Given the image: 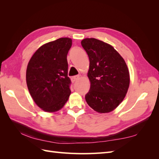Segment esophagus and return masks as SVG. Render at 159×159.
Listing matches in <instances>:
<instances>
[{
	"label": "esophagus",
	"mask_w": 159,
	"mask_h": 159,
	"mask_svg": "<svg viewBox=\"0 0 159 159\" xmlns=\"http://www.w3.org/2000/svg\"><path fill=\"white\" fill-rule=\"evenodd\" d=\"M80 78V76L79 75H76V76H72V78H71V80H72V82L74 83L76 82Z\"/></svg>",
	"instance_id": "esophagus-1"
}]
</instances>
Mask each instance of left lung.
I'll use <instances>...</instances> for the list:
<instances>
[{
  "instance_id": "1",
  "label": "left lung",
  "mask_w": 159,
  "mask_h": 159,
  "mask_svg": "<svg viewBox=\"0 0 159 159\" xmlns=\"http://www.w3.org/2000/svg\"><path fill=\"white\" fill-rule=\"evenodd\" d=\"M81 45L89 59L91 86L86 102L97 112H111L124 100L129 87L126 63L112 46L100 40L85 38Z\"/></svg>"
}]
</instances>
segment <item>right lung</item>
<instances>
[{
	"instance_id": "1",
	"label": "right lung",
	"mask_w": 159,
	"mask_h": 159,
	"mask_svg": "<svg viewBox=\"0 0 159 159\" xmlns=\"http://www.w3.org/2000/svg\"><path fill=\"white\" fill-rule=\"evenodd\" d=\"M72 39L59 38L42 46L30 59L26 84L32 98L46 112L60 110L70 95L67 55Z\"/></svg>"
}]
</instances>
